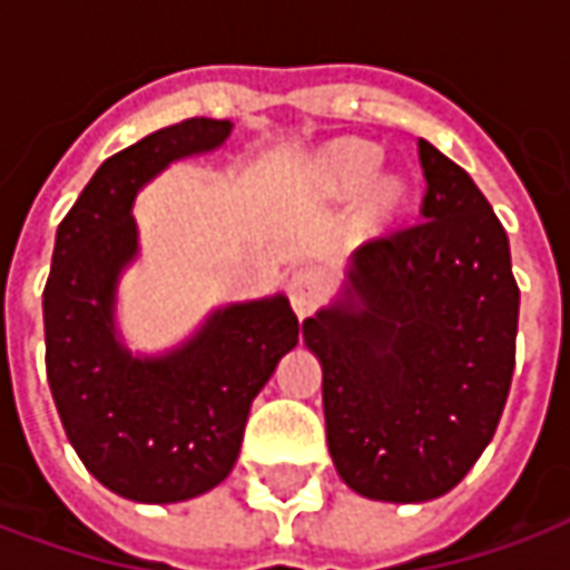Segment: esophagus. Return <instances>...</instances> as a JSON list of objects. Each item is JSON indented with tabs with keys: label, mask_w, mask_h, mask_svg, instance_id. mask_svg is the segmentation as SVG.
<instances>
[{
	"label": "esophagus",
	"mask_w": 570,
	"mask_h": 570,
	"mask_svg": "<svg viewBox=\"0 0 570 570\" xmlns=\"http://www.w3.org/2000/svg\"><path fill=\"white\" fill-rule=\"evenodd\" d=\"M286 293H289V305L298 317H308V314L317 308L321 302V277L312 272V268H302L289 277L286 284Z\"/></svg>",
	"instance_id": "obj_1"
}]
</instances>
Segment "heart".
<instances>
[{"instance_id": "obj_1", "label": "heart", "mask_w": 570, "mask_h": 570, "mask_svg": "<svg viewBox=\"0 0 570 570\" xmlns=\"http://www.w3.org/2000/svg\"><path fill=\"white\" fill-rule=\"evenodd\" d=\"M380 147L367 141H336L317 154V181L326 197H352L354 190L367 181L380 166ZM407 203V185L397 175H382L370 181L361 200V225L364 228H380L404 209Z\"/></svg>"}]
</instances>
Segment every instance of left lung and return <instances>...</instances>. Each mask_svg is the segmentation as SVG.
<instances>
[{"mask_svg":"<svg viewBox=\"0 0 570 570\" xmlns=\"http://www.w3.org/2000/svg\"><path fill=\"white\" fill-rule=\"evenodd\" d=\"M423 222L354 249L336 298L302 336L324 370L340 479L361 497L425 503L491 444L515 370L509 237L465 169L420 138Z\"/></svg>","mask_w":570,"mask_h":570,"instance_id":"obj_1","label":"left lung"}]
</instances>
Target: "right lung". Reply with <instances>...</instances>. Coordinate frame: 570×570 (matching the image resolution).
Here are the masks:
<instances>
[{
    "label": "right lung",
    "instance_id": "right-lung-1",
    "mask_svg": "<svg viewBox=\"0 0 570 570\" xmlns=\"http://www.w3.org/2000/svg\"><path fill=\"white\" fill-rule=\"evenodd\" d=\"M234 122L194 117L101 163L55 234L42 293L46 373L63 432L107 491L181 503L228 479L253 397L298 342L286 296L230 302L163 354L117 330V289L138 258V190L175 160L228 141Z\"/></svg>",
    "mask_w": 570,
    "mask_h": 570
}]
</instances>
